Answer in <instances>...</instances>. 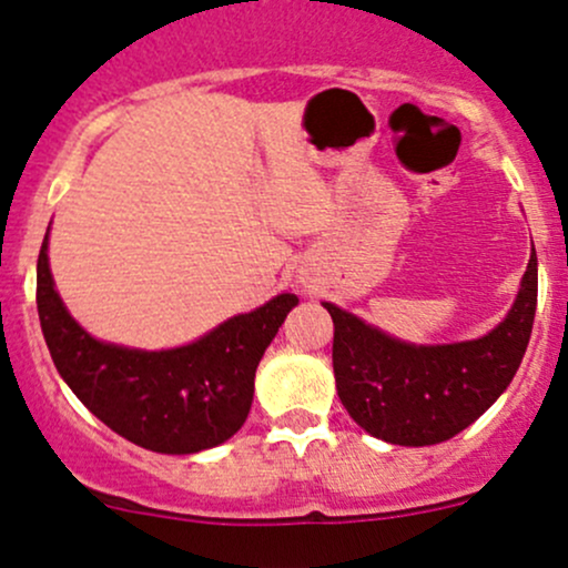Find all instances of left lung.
<instances>
[{
	"label": "left lung",
	"mask_w": 568,
	"mask_h": 568,
	"mask_svg": "<svg viewBox=\"0 0 568 568\" xmlns=\"http://www.w3.org/2000/svg\"><path fill=\"white\" fill-rule=\"evenodd\" d=\"M323 306L334 321L338 400L352 419L395 446H435L470 427L513 382L537 312V253L531 245L505 321L470 342H400L342 306Z\"/></svg>",
	"instance_id": "1"
}]
</instances>
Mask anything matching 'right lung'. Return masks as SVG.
Segmentation results:
<instances>
[{
	"label": "right lung",
	"mask_w": 568,
	"mask_h": 568,
	"mask_svg": "<svg viewBox=\"0 0 568 568\" xmlns=\"http://www.w3.org/2000/svg\"><path fill=\"white\" fill-rule=\"evenodd\" d=\"M48 237L37 262V310L44 342L71 393L106 427L158 454H197L230 440L253 403L258 361L293 293L234 315L197 342L173 349H133L90 336L58 296Z\"/></svg>",
	"instance_id": "obj_1"
}]
</instances>
